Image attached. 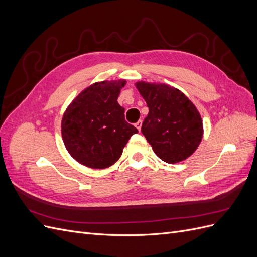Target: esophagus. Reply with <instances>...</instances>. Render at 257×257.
<instances>
[{"instance_id": "34e87169", "label": "esophagus", "mask_w": 257, "mask_h": 257, "mask_svg": "<svg viewBox=\"0 0 257 257\" xmlns=\"http://www.w3.org/2000/svg\"><path fill=\"white\" fill-rule=\"evenodd\" d=\"M142 124H143V121H142V120L135 123V126H136V128H137L138 131H141V128H142Z\"/></svg>"}]
</instances>
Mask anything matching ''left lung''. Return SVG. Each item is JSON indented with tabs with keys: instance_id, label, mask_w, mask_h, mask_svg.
<instances>
[{
	"instance_id": "8db88e82",
	"label": "left lung",
	"mask_w": 257,
	"mask_h": 257,
	"mask_svg": "<svg viewBox=\"0 0 257 257\" xmlns=\"http://www.w3.org/2000/svg\"><path fill=\"white\" fill-rule=\"evenodd\" d=\"M135 87L149 108L142 133L154 153L168 164L191 157L204 135L196 106L180 90L166 83L141 80Z\"/></svg>"
}]
</instances>
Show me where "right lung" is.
I'll return each instance as SVG.
<instances>
[{
    "label": "right lung",
    "mask_w": 257,
    "mask_h": 257,
    "mask_svg": "<svg viewBox=\"0 0 257 257\" xmlns=\"http://www.w3.org/2000/svg\"><path fill=\"white\" fill-rule=\"evenodd\" d=\"M125 84L124 79L94 82L67 106L61 122L62 139L71 157L81 165L110 167L138 132L124 119V108L116 100Z\"/></svg>",
    "instance_id": "right-lung-1"
}]
</instances>
